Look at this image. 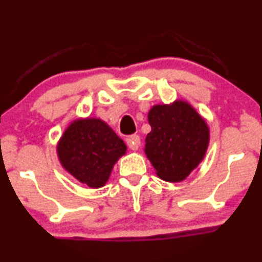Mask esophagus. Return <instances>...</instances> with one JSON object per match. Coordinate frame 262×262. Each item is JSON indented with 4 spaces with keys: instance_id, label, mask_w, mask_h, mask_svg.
I'll use <instances>...</instances> for the list:
<instances>
[{
    "instance_id": "1",
    "label": "esophagus",
    "mask_w": 262,
    "mask_h": 262,
    "mask_svg": "<svg viewBox=\"0 0 262 262\" xmlns=\"http://www.w3.org/2000/svg\"><path fill=\"white\" fill-rule=\"evenodd\" d=\"M127 145L130 150L137 151L140 146V138L138 135H130L127 138Z\"/></svg>"
}]
</instances>
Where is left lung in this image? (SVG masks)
<instances>
[{
	"label": "left lung",
	"mask_w": 262,
	"mask_h": 262,
	"mask_svg": "<svg viewBox=\"0 0 262 262\" xmlns=\"http://www.w3.org/2000/svg\"><path fill=\"white\" fill-rule=\"evenodd\" d=\"M151 132L145 139V155L163 181L181 182L206 155L210 129L190 103L176 100L155 105L147 115Z\"/></svg>",
	"instance_id": "obj_1"
}]
</instances>
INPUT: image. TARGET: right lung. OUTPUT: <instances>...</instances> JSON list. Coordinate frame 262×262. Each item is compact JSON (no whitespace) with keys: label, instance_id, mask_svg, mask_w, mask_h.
Listing matches in <instances>:
<instances>
[{"label":"right lung","instance_id":"1","mask_svg":"<svg viewBox=\"0 0 262 262\" xmlns=\"http://www.w3.org/2000/svg\"><path fill=\"white\" fill-rule=\"evenodd\" d=\"M127 146L100 118H78L68 125L57 144V155L69 174L90 188H101L111 176Z\"/></svg>","mask_w":262,"mask_h":262}]
</instances>
